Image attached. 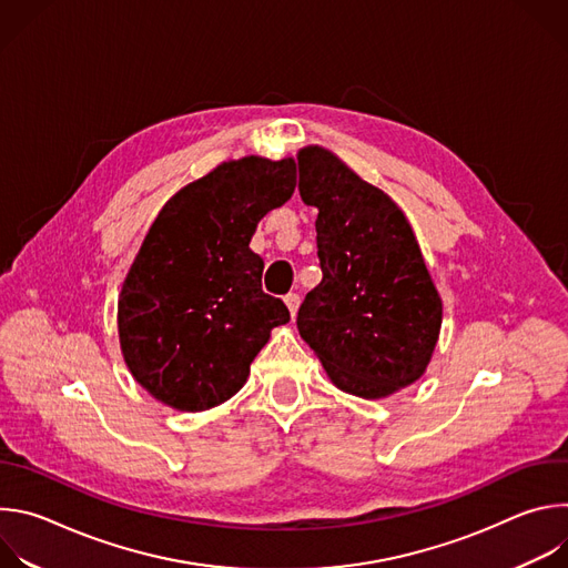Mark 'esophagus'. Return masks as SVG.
Returning <instances> with one entry per match:
<instances>
[{"label":"esophagus","mask_w":568,"mask_h":568,"mask_svg":"<svg viewBox=\"0 0 568 568\" xmlns=\"http://www.w3.org/2000/svg\"><path fill=\"white\" fill-rule=\"evenodd\" d=\"M285 305H287L290 314H292V316H296L298 305H301V296H298V294H294V292H290V294L285 296Z\"/></svg>","instance_id":"esophagus-1"}]
</instances>
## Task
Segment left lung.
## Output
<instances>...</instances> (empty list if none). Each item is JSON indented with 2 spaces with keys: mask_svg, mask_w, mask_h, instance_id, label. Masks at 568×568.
Masks as SVG:
<instances>
[{
  "mask_svg": "<svg viewBox=\"0 0 568 568\" xmlns=\"http://www.w3.org/2000/svg\"><path fill=\"white\" fill-rule=\"evenodd\" d=\"M301 200L318 209L323 278L298 307L296 326L333 384L377 399L420 379L443 323L409 220L331 150L298 154Z\"/></svg>",
  "mask_w": 568,
  "mask_h": 568,
  "instance_id": "left-lung-1",
  "label": "left lung"
}]
</instances>
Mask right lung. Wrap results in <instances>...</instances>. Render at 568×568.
<instances>
[{"mask_svg": "<svg viewBox=\"0 0 568 568\" xmlns=\"http://www.w3.org/2000/svg\"><path fill=\"white\" fill-rule=\"evenodd\" d=\"M296 186L294 159L224 161L154 217L119 296L132 377L180 412H206L247 382L250 364L290 310L263 292L250 250L258 222Z\"/></svg>", "mask_w": 568, "mask_h": 568, "instance_id": "add662e5", "label": "right lung"}]
</instances>
